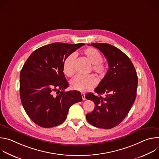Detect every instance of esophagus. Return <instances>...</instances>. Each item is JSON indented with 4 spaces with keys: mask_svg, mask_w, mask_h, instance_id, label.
I'll return each instance as SVG.
<instances>
[{
    "mask_svg": "<svg viewBox=\"0 0 159 159\" xmlns=\"http://www.w3.org/2000/svg\"><path fill=\"white\" fill-rule=\"evenodd\" d=\"M81 95H82V99H83V100H85V94L84 93H82Z\"/></svg>",
    "mask_w": 159,
    "mask_h": 159,
    "instance_id": "34e87169",
    "label": "esophagus"
}]
</instances>
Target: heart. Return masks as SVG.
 Wrapping results in <instances>:
<instances>
[{"mask_svg":"<svg viewBox=\"0 0 159 159\" xmlns=\"http://www.w3.org/2000/svg\"><path fill=\"white\" fill-rule=\"evenodd\" d=\"M82 55L92 63V69L99 77H103L107 70L106 65L102 61V56L96 49L89 47L83 50ZM75 55L72 53L68 55L63 63V72L67 77H72L74 75L75 70ZM96 79L93 75L87 76H77L70 83L71 87L80 92H86L94 88L96 85Z\"/></svg>","mask_w":159,"mask_h":159,"instance_id":"b5f03b06","label":"heart"}]
</instances>
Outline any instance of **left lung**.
I'll return each mask as SVG.
<instances>
[{"instance_id":"obj_1","label":"left lung","mask_w":159,"mask_h":159,"mask_svg":"<svg viewBox=\"0 0 159 159\" xmlns=\"http://www.w3.org/2000/svg\"><path fill=\"white\" fill-rule=\"evenodd\" d=\"M91 46L105 56L109 69L95 89L99 96L93 93L85 96L95 104L94 110L86 115V119L94 126L110 129L121 123L131 109L137 94L138 77L130 59L118 48L99 43H92ZM103 93L104 97L100 96Z\"/></svg>"}]
</instances>
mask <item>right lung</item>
Masks as SVG:
<instances>
[{"label":"right lung","instance_id":"obj_1","mask_svg":"<svg viewBox=\"0 0 159 159\" xmlns=\"http://www.w3.org/2000/svg\"><path fill=\"white\" fill-rule=\"evenodd\" d=\"M84 44L53 43L36 50L26 61L20 73V98L27 115L37 125L52 128L61 124L70 106L82 101L77 90H63L69 83L63 63Z\"/></svg>","mask_w":159,"mask_h":159}]
</instances>
